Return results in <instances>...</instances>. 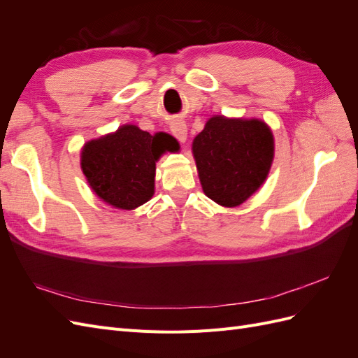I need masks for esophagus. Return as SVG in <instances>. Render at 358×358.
Wrapping results in <instances>:
<instances>
[{
  "instance_id": "obj_1",
  "label": "esophagus",
  "mask_w": 358,
  "mask_h": 358,
  "mask_svg": "<svg viewBox=\"0 0 358 358\" xmlns=\"http://www.w3.org/2000/svg\"><path fill=\"white\" fill-rule=\"evenodd\" d=\"M171 129V134L175 136L180 143H185L187 138H188V128H187V124L180 121V119H178V121H175L171 124L170 127Z\"/></svg>"
}]
</instances>
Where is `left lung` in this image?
Segmentation results:
<instances>
[{
  "label": "left lung",
  "mask_w": 358,
  "mask_h": 358,
  "mask_svg": "<svg viewBox=\"0 0 358 358\" xmlns=\"http://www.w3.org/2000/svg\"><path fill=\"white\" fill-rule=\"evenodd\" d=\"M203 192L224 208L245 203L266 182L275 138L262 119L215 115L192 140Z\"/></svg>",
  "instance_id": "left-lung-1"
}]
</instances>
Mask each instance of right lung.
I'll use <instances>...</instances> for the list:
<instances>
[{
    "mask_svg": "<svg viewBox=\"0 0 358 358\" xmlns=\"http://www.w3.org/2000/svg\"><path fill=\"white\" fill-rule=\"evenodd\" d=\"M178 149V140L167 133L152 136L125 124L86 142L80 167L96 197L115 209L134 210L154 196L155 162L167 150Z\"/></svg>",
    "mask_w": 358,
    "mask_h": 358,
    "instance_id": "1",
    "label": "right lung"
}]
</instances>
